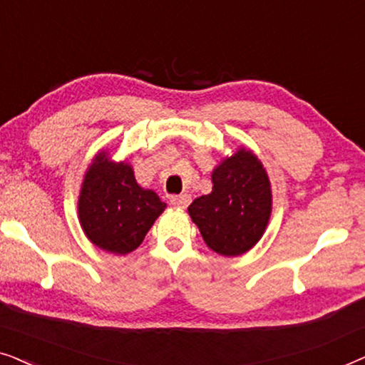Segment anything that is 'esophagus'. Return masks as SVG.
Wrapping results in <instances>:
<instances>
[{
    "mask_svg": "<svg viewBox=\"0 0 365 365\" xmlns=\"http://www.w3.org/2000/svg\"><path fill=\"white\" fill-rule=\"evenodd\" d=\"M189 202H191V196H189V194H179V196L171 197L173 206L181 207V209H186L189 206Z\"/></svg>",
    "mask_w": 365,
    "mask_h": 365,
    "instance_id": "esophagus-1",
    "label": "esophagus"
}]
</instances>
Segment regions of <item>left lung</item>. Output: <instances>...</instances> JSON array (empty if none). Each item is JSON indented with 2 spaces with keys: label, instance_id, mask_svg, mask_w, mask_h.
<instances>
[{
  "label": "left lung",
  "instance_id": "obj_1",
  "mask_svg": "<svg viewBox=\"0 0 365 365\" xmlns=\"http://www.w3.org/2000/svg\"><path fill=\"white\" fill-rule=\"evenodd\" d=\"M271 184L266 169L251 151L239 149L212 173V192L194 199L189 216L204 242L221 256L249 251L271 216Z\"/></svg>",
  "mask_w": 365,
  "mask_h": 365
}]
</instances>
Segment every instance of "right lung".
<instances>
[{
  "mask_svg": "<svg viewBox=\"0 0 365 365\" xmlns=\"http://www.w3.org/2000/svg\"><path fill=\"white\" fill-rule=\"evenodd\" d=\"M164 207L156 192L139 186L129 164L113 163L104 151L89 166L78 201L89 241L113 254L134 251Z\"/></svg>",
  "mask_w": 365,
  "mask_h": 365,
  "instance_id": "obj_1",
  "label": "right lung"
}]
</instances>
